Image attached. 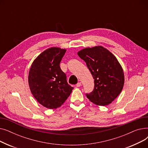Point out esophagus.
<instances>
[{"mask_svg": "<svg viewBox=\"0 0 148 148\" xmlns=\"http://www.w3.org/2000/svg\"><path fill=\"white\" fill-rule=\"evenodd\" d=\"M81 85H82V83H81L80 82H79V83H77L76 86H77V87H80V86H81Z\"/></svg>", "mask_w": 148, "mask_h": 148, "instance_id": "obj_1", "label": "esophagus"}]
</instances>
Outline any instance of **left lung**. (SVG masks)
Instances as JSON below:
<instances>
[{
	"label": "left lung",
	"mask_w": 148,
	"mask_h": 148,
	"mask_svg": "<svg viewBox=\"0 0 148 148\" xmlns=\"http://www.w3.org/2000/svg\"><path fill=\"white\" fill-rule=\"evenodd\" d=\"M79 56L86 62L94 79V88L87 98L98 106L110 104L121 92L124 84L123 69L113 54L101 46L84 49Z\"/></svg>",
	"instance_id": "1"
}]
</instances>
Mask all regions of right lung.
<instances>
[{
    "label": "right lung",
    "mask_w": 148,
    "mask_h": 148,
    "mask_svg": "<svg viewBox=\"0 0 148 148\" xmlns=\"http://www.w3.org/2000/svg\"><path fill=\"white\" fill-rule=\"evenodd\" d=\"M65 52L58 47L48 49L36 58L29 71L31 92L39 103L50 109L61 106L74 89L60 67Z\"/></svg>",
    "instance_id": "obj_1"
}]
</instances>
